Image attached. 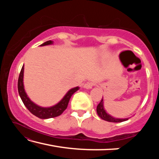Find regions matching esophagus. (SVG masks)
I'll list each match as a JSON object with an SVG mask.
<instances>
[{
  "label": "esophagus",
  "instance_id": "esophagus-1",
  "mask_svg": "<svg viewBox=\"0 0 159 159\" xmlns=\"http://www.w3.org/2000/svg\"><path fill=\"white\" fill-rule=\"evenodd\" d=\"M95 85V83L94 82H87L84 85V88L85 89H91L93 88V85Z\"/></svg>",
  "mask_w": 159,
  "mask_h": 159
}]
</instances>
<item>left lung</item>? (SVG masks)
I'll return each mask as SVG.
<instances>
[{
    "instance_id": "left-lung-1",
    "label": "left lung",
    "mask_w": 159,
    "mask_h": 159,
    "mask_svg": "<svg viewBox=\"0 0 159 159\" xmlns=\"http://www.w3.org/2000/svg\"><path fill=\"white\" fill-rule=\"evenodd\" d=\"M97 113L99 117H100L102 119L104 120H107V121L109 122H113V123H120L123 121H125V120H128V118H114L110 116L109 114H107L105 109L104 108V101L103 98L102 99L101 102H99V104L97 107Z\"/></svg>"
}]
</instances>
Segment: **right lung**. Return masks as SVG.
Here are the masks:
<instances>
[{
    "label": "right lung",
    "instance_id": "add662e5",
    "mask_svg": "<svg viewBox=\"0 0 159 159\" xmlns=\"http://www.w3.org/2000/svg\"><path fill=\"white\" fill-rule=\"evenodd\" d=\"M53 41H48L45 42L44 43L41 45V46H44V45H51L52 44ZM23 78H24V65L21 69L20 76H19L18 83H17V88L18 92L20 98L22 100L24 104L32 114L36 116L38 118H42V119H46V118H50L57 117L58 116L61 115L64 112V110L67 108L70 98L74 93L79 89V87H76L71 88L69 90L66 94L64 95V98L61 99L60 102H59L57 104L50 107H42L37 105L34 103L29 97L26 95V93L24 88V83H23Z\"/></svg>",
    "mask_w": 159,
    "mask_h": 159
}]
</instances>
